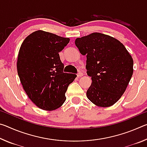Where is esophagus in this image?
<instances>
[{"label":"esophagus","instance_id":"esophagus-1","mask_svg":"<svg viewBox=\"0 0 147 147\" xmlns=\"http://www.w3.org/2000/svg\"><path fill=\"white\" fill-rule=\"evenodd\" d=\"M83 75H84L83 73H81V72H80V73H78V74H77V76H78V77H81V76H82Z\"/></svg>","mask_w":147,"mask_h":147}]
</instances>
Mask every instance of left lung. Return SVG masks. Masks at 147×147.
Wrapping results in <instances>:
<instances>
[{"mask_svg": "<svg viewBox=\"0 0 147 147\" xmlns=\"http://www.w3.org/2000/svg\"><path fill=\"white\" fill-rule=\"evenodd\" d=\"M75 45L80 53L86 55L87 74L92 80L87 97L99 107L113 105L126 91L133 74L130 53L117 39L98 32L76 38Z\"/></svg>", "mask_w": 147, "mask_h": 147, "instance_id": "left-lung-1", "label": "left lung"}]
</instances>
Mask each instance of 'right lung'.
Returning a JSON list of instances; mask_svg holds the SVG:
<instances>
[{
	"instance_id": "add662e5",
	"label": "right lung",
	"mask_w": 147,
	"mask_h": 147,
	"mask_svg": "<svg viewBox=\"0 0 147 147\" xmlns=\"http://www.w3.org/2000/svg\"><path fill=\"white\" fill-rule=\"evenodd\" d=\"M70 39L38 30L27 36L20 47L17 73L29 98L41 109L53 111L61 107L69 84L76 74L63 73L59 53Z\"/></svg>"
}]
</instances>
